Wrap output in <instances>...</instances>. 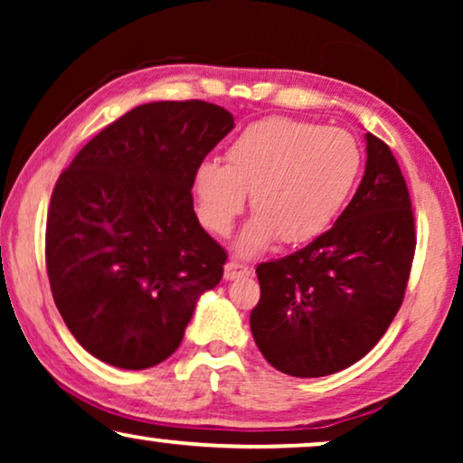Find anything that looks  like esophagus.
Here are the masks:
<instances>
[{
	"label": "esophagus",
	"mask_w": 463,
	"mask_h": 463,
	"mask_svg": "<svg viewBox=\"0 0 463 463\" xmlns=\"http://www.w3.org/2000/svg\"><path fill=\"white\" fill-rule=\"evenodd\" d=\"M252 269L249 265L240 263V261H230L225 265V280H236V278H244V276H250Z\"/></svg>",
	"instance_id": "obj_1"
}]
</instances>
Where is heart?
Returning <instances> with one entry per match:
<instances>
[{"mask_svg":"<svg viewBox=\"0 0 463 463\" xmlns=\"http://www.w3.org/2000/svg\"><path fill=\"white\" fill-rule=\"evenodd\" d=\"M360 168L363 151L350 132L263 118L230 143L225 166L214 160L198 164L194 189L200 221L227 236L250 194L257 217L240 238V250L252 255L276 238L284 244L307 242L337 217Z\"/></svg>","mask_w":463,"mask_h":463,"instance_id":"b5f03b06","label":"heart"}]
</instances>
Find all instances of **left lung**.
Masks as SVG:
<instances>
[{"mask_svg": "<svg viewBox=\"0 0 463 463\" xmlns=\"http://www.w3.org/2000/svg\"><path fill=\"white\" fill-rule=\"evenodd\" d=\"M407 181L366 132V170L331 230L293 255L257 265L250 331L274 369L325 377L366 356L402 306L415 255Z\"/></svg>", "mask_w": 463, "mask_h": 463, "instance_id": "left-lung-1", "label": "left lung"}]
</instances>
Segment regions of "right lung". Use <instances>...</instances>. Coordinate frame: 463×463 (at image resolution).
Wrapping results in <instances>:
<instances>
[{
    "instance_id": "right-lung-1",
    "label": "right lung",
    "mask_w": 463,
    "mask_h": 463,
    "mask_svg": "<svg viewBox=\"0 0 463 463\" xmlns=\"http://www.w3.org/2000/svg\"><path fill=\"white\" fill-rule=\"evenodd\" d=\"M233 128L206 100L138 105L90 138L56 181L46 221L54 303L78 344L119 369L160 364L227 252L194 213L195 168Z\"/></svg>"
}]
</instances>
